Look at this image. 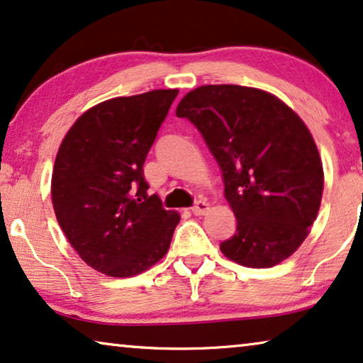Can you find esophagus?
I'll list each match as a JSON object with an SVG mask.
<instances>
[{"instance_id": "esophagus-1", "label": "esophagus", "mask_w": 363, "mask_h": 363, "mask_svg": "<svg viewBox=\"0 0 363 363\" xmlns=\"http://www.w3.org/2000/svg\"><path fill=\"white\" fill-rule=\"evenodd\" d=\"M208 208H210V205H208L207 200H197V202L194 203V207H192L191 210H192V213H194V215L200 216V215H205V213H207V212H208Z\"/></svg>"}]
</instances>
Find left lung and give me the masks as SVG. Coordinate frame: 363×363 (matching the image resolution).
<instances>
[{"mask_svg":"<svg viewBox=\"0 0 363 363\" xmlns=\"http://www.w3.org/2000/svg\"><path fill=\"white\" fill-rule=\"evenodd\" d=\"M176 116L197 127L223 174L236 233L221 252L257 269L290 257L310 233L324 186L305 122L274 94L236 84L200 86Z\"/></svg>","mask_w":363,"mask_h":363,"instance_id":"left-lung-1","label":"left lung"}]
</instances>
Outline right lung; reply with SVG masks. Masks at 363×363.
I'll list each match as a JSON object with an SVG mask.
<instances>
[{
    "label": "right lung",
    "mask_w": 363,
    "mask_h": 363,
    "mask_svg": "<svg viewBox=\"0 0 363 363\" xmlns=\"http://www.w3.org/2000/svg\"><path fill=\"white\" fill-rule=\"evenodd\" d=\"M177 89L113 97L65 135L52 174L58 225L79 257L109 277H132L169 250L181 216L148 194L143 164Z\"/></svg>",
    "instance_id": "right-lung-1"
}]
</instances>
